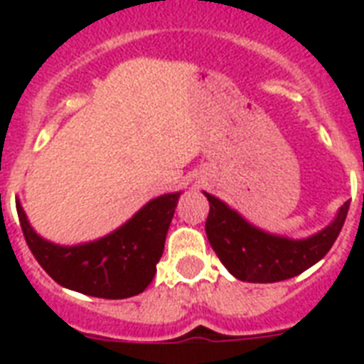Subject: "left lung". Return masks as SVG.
Segmentation results:
<instances>
[{
	"label": "left lung",
	"mask_w": 364,
	"mask_h": 364,
	"mask_svg": "<svg viewBox=\"0 0 364 364\" xmlns=\"http://www.w3.org/2000/svg\"><path fill=\"white\" fill-rule=\"evenodd\" d=\"M204 194L210 202L205 234L211 247L234 277L249 283L283 282L319 262L338 238L350 210L348 200L321 232L304 240H291L253 227L223 200Z\"/></svg>",
	"instance_id": "obj_1"
}]
</instances>
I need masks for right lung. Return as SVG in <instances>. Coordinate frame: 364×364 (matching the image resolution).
Returning <instances> with one entry per match:
<instances>
[{
	"mask_svg": "<svg viewBox=\"0 0 364 364\" xmlns=\"http://www.w3.org/2000/svg\"><path fill=\"white\" fill-rule=\"evenodd\" d=\"M179 194H162L121 228L71 247L37 236L20 202L16 211L28 247L54 282L77 293L117 300L143 293L153 282Z\"/></svg>",
	"mask_w": 364,
	"mask_h": 364,
	"instance_id": "obj_1",
	"label": "right lung"
}]
</instances>
